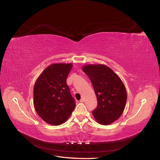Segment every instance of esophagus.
<instances>
[{"label":"esophagus","mask_w":160,"mask_h":160,"mask_svg":"<svg viewBox=\"0 0 160 160\" xmlns=\"http://www.w3.org/2000/svg\"><path fill=\"white\" fill-rule=\"evenodd\" d=\"M80 101L81 103H83V101H84V99H83V98H81V99H80V101Z\"/></svg>","instance_id":"1"}]
</instances>
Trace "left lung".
<instances>
[{
    "label": "left lung",
    "instance_id": "obj_1",
    "mask_svg": "<svg viewBox=\"0 0 160 160\" xmlns=\"http://www.w3.org/2000/svg\"><path fill=\"white\" fill-rule=\"evenodd\" d=\"M82 69L90 79L98 99L93 117L101 125L112 123L122 115L126 104L127 92L122 79L105 65H87Z\"/></svg>",
    "mask_w": 160,
    "mask_h": 160
}]
</instances>
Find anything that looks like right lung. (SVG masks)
<instances>
[{"label":"right lung","instance_id":"1","mask_svg":"<svg viewBox=\"0 0 160 160\" xmlns=\"http://www.w3.org/2000/svg\"><path fill=\"white\" fill-rule=\"evenodd\" d=\"M72 63H55L47 67L38 77L33 91L37 114L47 123L59 125L65 122L75 108L67 77Z\"/></svg>","mask_w":160,"mask_h":160}]
</instances>
